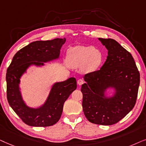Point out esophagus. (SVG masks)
<instances>
[{
    "mask_svg": "<svg viewBox=\"0 0 146 146\" xmlns=\"http://www.w3.org/2000/svg\"><path fill=\"white\" fill-rule=\"evenodd\" d=\"M83 83H84V81H83L82 79H79L78 80H77V84L79 85H81L83 84Z\"/></svg>",
    "mask_w": 146,
    "mask_h": 146,
    "instance_id": "1",
    "label": "esophagus"
}]
</instances>
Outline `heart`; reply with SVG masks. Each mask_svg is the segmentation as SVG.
I'll return each mask as SVG.
<instances>
[{
  "label": "heart",
  "mask_w": 146,
  "mask_h": 146,
  "mask_svg": "<svg viewBox=\"0 0 146 146\" xmlns=\"http://www.w3.org/2000/svg\"><path fill=\"white\" fill-rule=\"evenodd\" d=\"M102 61V53L93 46H77L69 48L67 51V63L70 67H82L85 72L96 70Z\"/></svg>",
  "instance_id": "b5f03b06"
}]
</instances>
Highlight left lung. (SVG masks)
<instances>
[{
  "label": "left lung",
  "mask_w": 146,
  "mask_h": 146,
  "mask_svg": "<svg viewBox=\"0 0 146 146\" xmlns=\"http://www.w3.org/2000/svg\"><path fill=\"white\" fill-rule=\"evenodd\" d=\"M99 40L108 50L107 59L98 71L83 77L81 86L82 106L85 116L95 124L111 125L119 122L136 103L140 81L139 72L129 52L112 38ZM116 89L115 96L106 98L108 87Z\"/></svg>",
  "instance_id": "8db88e82"
}]
</instances>
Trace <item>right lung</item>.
Instances as JSON below:
<instances>
[{
    "instance_id": "add662e5",
    "label": "right lung",
    "mask_w": 146,
    "mask_h": 146,
    "mask_svg": "<svg viewBox=\"0 0 146 146\" xmlns=\"http://www.w3.org/2000/svg\"><path fill=\"white\" fill-rule=\"evenodd\" d=\"M65 38L50 40H36L19 50L13 58L6 75L7 97L10 106L27 125L34 127H48L59 121L63 104L77 88L74 77L53 85L45 104L38 109L27 107L19 91L20 77L31 65H43L59 57L60 49Z\"/></svg>"
}]
</instances>
